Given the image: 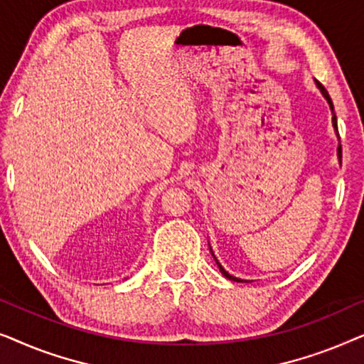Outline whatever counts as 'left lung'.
Masks as SVG:
<instances>
[{"label": "left lung", "mask_w": 364, "mask_h": 364, "mask_svg": "<svg viewBox=\"0 0 364 364\" xmlns=\"http://www.w3.org/2000/svg\"><path fill=\"white\" fill-rule=\"evenodd\" d=\"M315 82H316V87L320 89V91H321L323 97H325L326 101H328V104H330V109H331V112H333V102H331V97H330V94H328L326 89L323 87V84H321V82H318V81H315ZM331 121H333V127H335V131L338 132V124H336V116H335V112H333V117H331ZM338 159H340V161H341V146H338ZM212 255H213V253H212ZM213 258H215V255H213ZM215 262H217L218 268H220V272H222V275H223V277H227L228 280H233V282H243V280H240V278H237V277H232L230 273L225 272V268H223V267L220 265V263H218L217 258H215Z\"/></svg>", "instance_id": "left-lung-1"}]
</instances>
